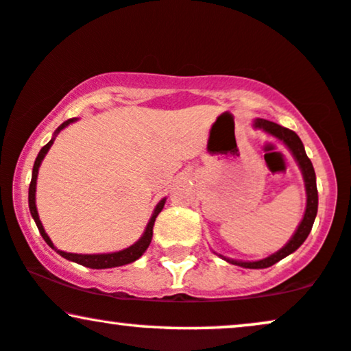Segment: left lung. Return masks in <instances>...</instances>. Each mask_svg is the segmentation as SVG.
Masks as SVG:
<instances>
[{
	"instance_id": "1",
	"label": "left lung",
	"mask_w": 351,
	"mask_h": 351,
	"mask_svg": "<svg viewBox=\"0 0 351 351\" xmlns=\"http://www.w3.org/2000/svg\"><path fill=\"white\" fill-rule=\"evenodd\" d=\"M254 128L265 131L270 136L277 137L278 141H282V143L285 144L288 149H290V152L293 154L295 160L298 162L301 173H303V180H304V186H306V196H308V199H306V210H304L303 220H301L300 227L296 228V232L293 237H291L290 241H288L287 245L282 247V250L274 252L272 256L265 257V259L254 261V263H243V261L228 259V257L221 256L225 261H227V263L239 265V267L265 269V267H270V265L277 264L278 261H282L283 257L291 254V252H295L301 245H303L304 239L308 238V234L313 228L314 219H316V214H317V188H316V173H314L313 163L308 158V155H306L304 145H303V143H301V139L295 131L288 130V128H283L277 123L267 121V119H263V118L254 119Z\"/></svg>"
}]
</instances>
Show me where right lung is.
Here are the masks:
<instances>
[{
    "label": "right lung",
    "instance_id": "obj_1",
    "mask_svg": "<svg viewBox=\"0 0 351 351\" xmlns=\"http://www.w3.org/2000/svg\"><path fill=\"white\" fill-rule=\"evenodd\" d=\"M74 121H76V118H71V119H68V121H64L55 131V136L61 130H64V128L68 126V124L74 123ZM55 136H53V139L50 141V143H48L47 145H43L42 150H40L38 155H37V158H35L34 170H32V181H30V186H29V208H30V214H32V217H34L35 223H37V228H38L40 234H42V238L45 239L48 246L53 247V250H55L60 256H63L64 259L73 261V263L86 265V267H90V269H110V267H119V265L134 263V261H137L141 256L144 254L145 250H147L149 245H150V241H152L155 219H157V215L160 214L163 206H165V199H162V201L157 204V207H155L154 214H152V217H150V220H149L147 227H145V232H144L143 237L137 239L134 245L130 246V247H126V250L118 251V252H108V254H73V252L60 251V250H56L55 246H53L51 239L48 238V234L45 233V230H43L42 221H40V219H38L37 206H35V188H37V175H38L40 163H42L43 157H45L48 150H50L53 141H55Z\"/></svg>",
    "mask_w": 351,
    "mask_h": 351
}]
</instances>
